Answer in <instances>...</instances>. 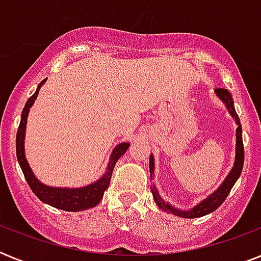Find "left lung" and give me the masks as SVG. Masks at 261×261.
Listing matches in <instances>:
<instances>
[{"label":"left lung","instance_id":"1","mask_svg":"<svg viewBox=\"0 0 261 261\" xmlns=\"http://www.w3.org/2000/svg\"><path fill=\"white\" fill-rule=\"evenodd\" d=\"M217 97L221 100V101L225 104L227 112L230 114V116L234 120L236 126V154H234V163H233V167L229 171L227 176L223 178V181L221 182V186H218V188L211 192L208 196L200 200L198 204H195L194 207H191L188 210L186 208H178V207L173 206L172 203H169L168 200L160 195L157 187L153 182L150 186L151 194H153V199H154L155 204L161 208L163 211L168 213V214H173L176 217H182V218H199V217H203V215H207L215 211L221 204L223 203V200L226 199V196L229 195L230 190L233 188V186L236 184V181L239 180L240 174L243 172L244 167V146H243V128H241V123H240V118L237 112H236L234 108V101H233V97H231L230 92L227 89H215L214 90ZM154 155L150 154V159H149V169H150V180H153L154 177Z\"/></svg>","mask_w":261,"mask_h":261}]
</instances>
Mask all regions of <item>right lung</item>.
<instances>
[{
    "label": "right lung",
    "mask_w": 261,
    "mask_h": 261,
    "mask_svg": "<svg viewBox=\"0 0 261 261\" xmlns=\"http://www.w3.org/2000/svg\"><path fill=\"white\" fill-rule=\"evenodd\" d=\"M47 80H43L42 83L39 84L35 92L28 101L25 102V107L22 110L21 120H20V126H18L17 135H16V154H17V161L20 164L24 177H25L28 186L31 187V190L36 196H38L43 203H46L48 206H53L55 208L65 211H83L88 210L90 207H94L98 204V202L102 199L104 191L110 186L111 174L114 171L115 164L118 163V160L122 157L126 150L130 146L128 142L118 143L115 149L112 150L107 164L106 172L102 173L101 177H98L96 181L90 182L88 186L84 187H53L47 186L44 182H42L36 176H35L34 171L31 169L30 163L25 157V130H27V119H28V114H30L31 107L34 106L35 100L38 97L39 90L43 87V84L46 83Z\"/></svg>",
    "instance_id": "add662e5"
}]
</instances>
